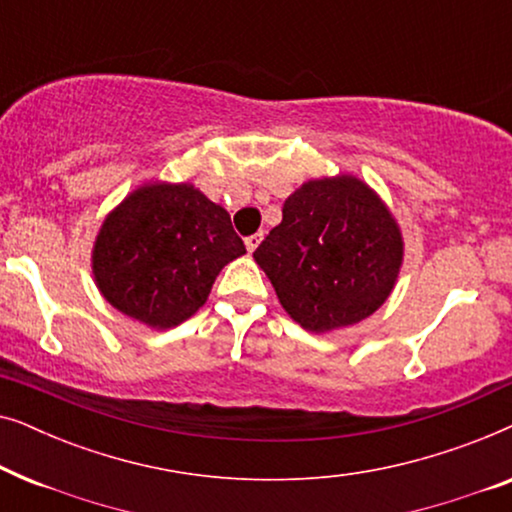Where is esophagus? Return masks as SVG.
Wrapping results in <instances>:
<instances>
[{
  "label": "esophagus",
  "mask_w": 512,
  "mask_h": 512,
  "mask_svg": "<svg viewBox=\"0 0 512 512\" xmlns=\"http://www.w3.org/2000/svg\"><path fill=\"white\" fill-rule=\"evenodd\" d=\"M261 240H263V233H256V235L244 237V244H247V251H249V254H254L258 244H261Z\"/></svg>",
  "instance_id": "obj_1"
}]
</instances>
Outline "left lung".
<instances>
[{
  "label": "left lung",
  "mask_w": 512,
  "mask_h": 512,
  "mask_svg": "<svg viewBox=\"0 0 512 512\" xmlns=\"http://www.w3.org/2000/svg\"><path fill=\"white\" fill-rule=\"evenodd\" d=\"M279 303L307 331L359 324L394 289L403 261L396 221L354 177L307 181L254 251Z\"/></svg>",
  "instance_id": "left-lung-1"
}]
</instances>
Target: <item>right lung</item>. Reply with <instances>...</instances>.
Returning a JSON list of instances; mask_svg holds the SVG:
<instances>
[{"label":"right lung","instance_id":"add662e5","mask_svg":"<svg viewBox=\"0 0 512 512\" xmlns=\"http://www.w3.org/2000/svg\"><path fill=\"white\" fill-rule=\"evenodd\" d=\"M247 254L230 216L193 186L153 184L107 216L93 251L102 296L153 328L191 317L216 275Z\"/></svg>","mask_w":512,"mask_h":512}]
</instances>
